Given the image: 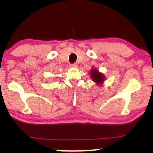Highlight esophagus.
<instances>
[{
    "label": "esophagus",
    "mask_w": 153,
    "mask_h": 153,
    "mask_svg": "<svg viewBox=\"0 0 153 153\" xmlns=\"http://www.w3.org/2000/svg\"><path fill=\"white\" fill-rule=\"evenodd\" d=\"M71 67H72V68H77V67H78V64H77V63H73V64L71 65Z\"/></svg>",
    "instance_id": "34e87169"
}]
</instances>
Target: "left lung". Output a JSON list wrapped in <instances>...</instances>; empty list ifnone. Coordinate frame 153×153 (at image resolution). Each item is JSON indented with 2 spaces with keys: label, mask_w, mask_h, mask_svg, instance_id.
Listing matches in <instances>:
<instances>
[{
  "label": "left lung",
  "mask_w": 153,
  "mask_h": 153,
  "mask_svg": "<svg viewBox=\"0 0 153 153\" xmlns=\"http://www.w3.org/2000/svg\"><path fill=\"white\" fill-rule=\"evenodd\" d=\"M90 75H91L92 80L97 85H102L105 80V76L102 73L100 72L97 69H92L90 72Z\"/></svg>",
  "instance_id": "1"
}]
</instances>
